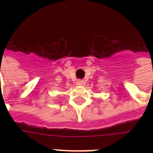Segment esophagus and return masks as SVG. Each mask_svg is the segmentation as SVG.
I'll list each match as a JSON object with an SVG mask.
<instances>
[{
  "label": "esophagus",
  "mask_w": 153,
  "mask_h": 153,
  "mask_svg": "<svg viewBox=\"0 0 153 153\" xmlns=\"http://www.w3.org/2000/svg\"><path fill=\"white\" fill-rule=\"evenodd\" d=\"M84 84H85V82L83 80H78L77 81V85H79V86H83Z\"/></svg>",
  "instance_id": "1"
}]
</instances>
